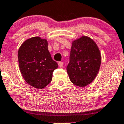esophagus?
<instances>
[{
  "label": "esophagus",
  "instance_id": "esophagus-1",
  "mask_svg": "<svg viewBox=\"0 0 124 124\" xmlns=\"http://www.w3.org/2000/svg\"><path fill=\"white\" fill-rule=\"evenodd\" d=\"M58 65H59V67H62L63 65V63L62 62H59Z\"/></svg>",
  "mask_w": 124,
  "mask_h": 124
}]
</instances>
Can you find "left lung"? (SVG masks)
Masks as SVG:
<instances>
[{
	"mask_svg": "<svg viewBox=\"0 0 124 124\" xmlns=\"http://www.w3.org/2000/svg\"><path fill=\"white\" fill-rule=\"evenodd\" d=\"M70 59L67 71L71 83L81 87L91 84L101 65V54L96 43L87 36L73 40Z\"/></svg>",
	"mask_w": 124,
	"mask_h": 124,
	"instance_id": "left-lung-1",
	"label": "left lung"
}]
</instances>
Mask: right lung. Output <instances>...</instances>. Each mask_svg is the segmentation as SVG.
<instances>
[{
	"mask_svg": "<svg viewBox=\"0 0 124 124\" xmlns=\"http://www.w3.org/2000/svg\"><path fill=\"white\" fill-rule=\"evenodd\" d=\"M21 73L30 85L41 89L51 81L53 72L58 65L53 61L48 49V41L40 37L30 38L18 49Z\"/></svg>",
	"mask_w": 124,
	"mask_h": 124,
	"instance_id": "right-lung-1",
	"label": "right lung"
}]
</instances>
